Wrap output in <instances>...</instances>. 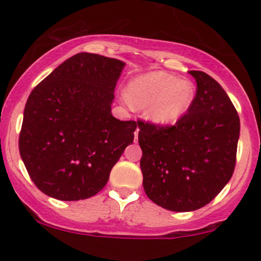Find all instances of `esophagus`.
<instances>
[{"label":"esophagus","instance_id":"1","mask_svg":"<svg viewBox=\"0 0 261 261\" xmlns=\"http://www.w3.org/2000/svg\"><path fill=\"white\" fill-rule=\"evenodd\" d=\"M139 131H140V128L137 127L136 131H135V142H137V140H139Z\"/></svg>","mask_w":261,"mask_h":261}]
</instances>
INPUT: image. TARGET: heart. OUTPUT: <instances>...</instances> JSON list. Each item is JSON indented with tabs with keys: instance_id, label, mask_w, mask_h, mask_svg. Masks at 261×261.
Returning a JSON list of instances; mask_svg holds the SVG:
<instances>
[{
	"instance_id": "1",
	"label": "heart",
	"mask_w": 261,
	"mask_h": 261,
	"mask_svg": "<svg viewBox=\"0 0 261 261\" xmlns=\"http://www.w3.org/2000/svg\"><path fill=\"white\" fill-rule=\"evenodd\" d=\"M127 98L133 106L146 109V115L154 124L173 125L190 109L195 99V86L189 80L154 71L131 81Z\"/></svg>"
}]
</instances>
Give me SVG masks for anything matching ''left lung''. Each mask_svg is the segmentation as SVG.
<instances>
[{"mask_svg":"<svg viewBox=\"0 0 261 261\" xmlns=\"http://www.w3.org/2000/svg\"><path fill=\"white\" fill-rule=\"evenodd\" d=\"M195 99L174 126L137 121L143 189L149 200L175 212L207 205L232 178L241 122L224 89L202 71Z\"/></svg>","mask_w":261,"mask_h":261,"instance_id":"obj_1","label":"left lung"}]
</instances>
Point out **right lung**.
Returning a JSON list of instances; mask_svg holds the SVG:
<instances>
[{
	"instance_id": "1",
	"label": "right lung",
	"mask_w": 261,
	"mask_h": 261,
	"mask_svg": "<svg viewBox=\"0 0 261 261\" xmlns=\"http://www.w3.org/2000/svg\"><path fill=\"white\" fill-rule=\"evenodd\" d=\"M125 62L80 53L33 89L24 108L19 153L40 191L62 201L94 196L134 141L136 121L112 114Z\"/></svg>"
}]
</instances>
